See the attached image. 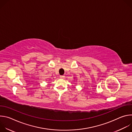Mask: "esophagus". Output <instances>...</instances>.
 Instances as JSON below:
<instances>
[{"label":"esophagus","mask_w":132,"mask_h":132,"mask_svg":"<svg viewBox=\"0 0 132 132\" xmlns=\"http://www.w3.org/2000/svg\"><path fill=\"white\" fill-rule=\"evenodd\" d=\"M60 77L61 78H64L65 77V76H63V75H61V76H60Z\"/></svg>","instance_id":"1"}]
</instances>
